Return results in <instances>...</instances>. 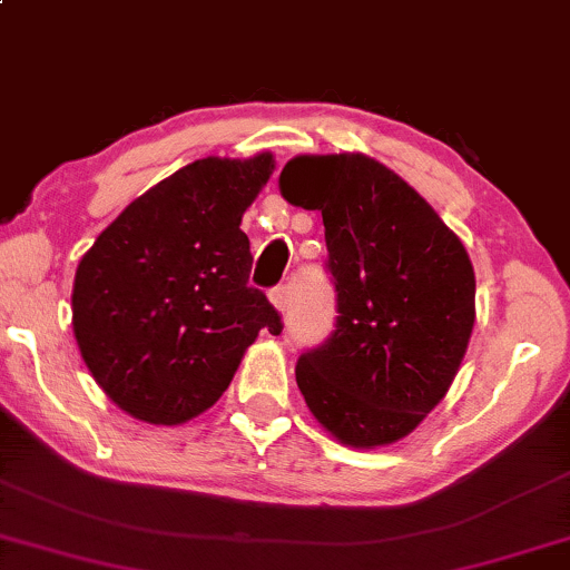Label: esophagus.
Here are the masks:
<instances>
[{"instance_id":"esophagus-1","label":"esophagus","mask_w":570,"mask_h":570,"mask_svg":"<svg viewBox=\"0 0 570 570\" xmlns=\"http://www.w3.org/2000/svg\"><path fill=\"white\" fill-rule=\"evenodd\" d=\"M271 302H273V307L284 313L286 305H289V286H286V284L273 286V289H271Z\"/></svg>"}]
</instances>
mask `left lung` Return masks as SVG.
Listing matches in <instances>:
<instances>
[{"label":"left lung","mask_w":570,"mask_h":570,"mask_svg":"<svg viewBox=\"0 0 570 570\" xmlns=\"http://www.w3.org/2000/svg\"><path fill=\"white\" fill-rule=\"evenodd\" d=\"M321 210L336 325L297 360L309 412L354 449L396 443L445 396L474 325L464 245L399 174L362 154L297 156L278 177Z\"/></svg>","instance_id":"left-lung-1"}]
</instances>
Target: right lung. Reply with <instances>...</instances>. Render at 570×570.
<instances>
[{"label": "right lung", "instance_id": "add662e5", "mask_svg": "<svg viewBox=\"0 0 570 570\" xmlns=\"http://www.w3.org/2000/svg\"><path fill=\"white\" fill-rule=\"evenodd\" d=\"M273 156L200 158L132 200L82 255L72 328L90 375L119 409L179 424L229 389L245 348L281 315L249 286L242 214Z\"/></svg>", "mask_w": 570, "mask_h": 570}]
</instances>
